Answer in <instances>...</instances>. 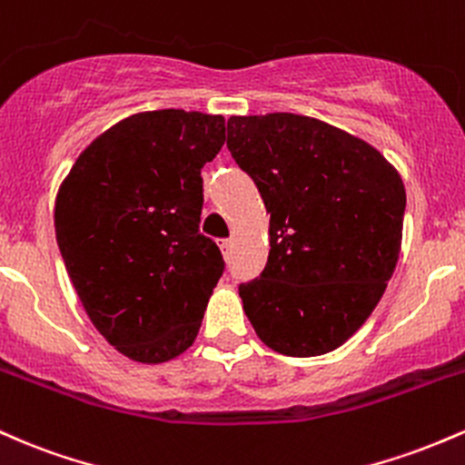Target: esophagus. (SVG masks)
Returning a JSON list of instances; mask_svg holds the SVG:
<instances>
[{
	"label": "esophagus",
	"mask_w": 465,
	"mask_h": 465,
	"mask_svg": "<svg viewBox=\"0 0 465 465\" xmlns=\"http://www.w3.org/2000/svg\"><path fill=\"white\" fill-rule=\"evenodd\" d=\"M219 248H222L223 257H231V252H232V242H231V239H222V242H219Z\"/></svg>",
	"instance_id": "esophagus-1"
}]
</instances>
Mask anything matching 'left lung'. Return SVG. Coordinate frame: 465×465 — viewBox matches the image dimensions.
I'll list each match as a JSON object with an SVG mask.
<instances>
[{"instance_id": "obj_1", "label": "left lung", "mask_w": 465, "mask_h": 465, "mask_svg": "<svg viewBox=\"0 0 465 465\" xmlns=\"http://www.w3.org/2000/svg\"><path fill=\"white\" fill-rule=\"evenodd\" d=\"M226 144L270 215L265 270L239 285L261 342L292 358L345 345L398 265V169L358 135L301 114L231 116Z\"/></svg>"}]
</instances>
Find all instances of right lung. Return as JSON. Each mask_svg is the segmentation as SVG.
Returning <instances> with one entry per match:
<instances>
[{
    "label": "right lung",
    "instance_id": "1",
    "mask_svg": "<svg viewBox=\"0 0 465 465\" xmlns=\"http://www.w3.org/2000/svg\"><path fill=\"white\" fill-rule=\"evenodd\" d=\"M226 120L140 112L94 138L61 182L54 231L92 325L134 362L160 364L195 342L223 272L200 232L202 166Z\"/></svg>",
    "mask_w": 465,
    "mask_h": 465
}]
</instances>
